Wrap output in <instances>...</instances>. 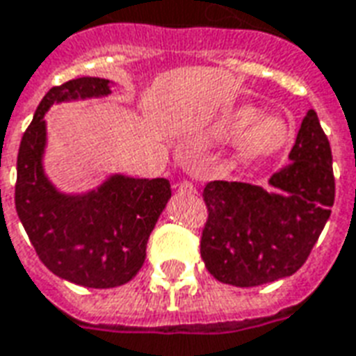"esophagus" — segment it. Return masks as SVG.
Here are the masks:
<instances>
[{
  "label": "esophagus",
  "instance_id": "obj_1",
  "mask_svg": "<svg viewBox=\"0 0 356 356\" xmlns=\"http://www.w3.org/2000/svg\"><path fill=\"white\" fill-rule=\"evenodd\" d=\"M179 188H181V191H185V193H194V191H196V186H194L191 181H183V183L179 185Z\"/></svg>",
  "mask_w": 356,
  "mask_h": 356
}]
</instances>
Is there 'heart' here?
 <instances>
[{"instance_id": "b5f03b06", "label": "heart", "mask_w": 356, "mask_h": 356, "mask_svg": "<svg viewBox=\"0 0 356 356\" xmlns=\"http://www.w3.org/2000/svg\"><path fill=\"white\" fill-rule=\"evenodd\" d=\"M236 140L232 156L240 163H255L278 156L293 139L291 125L282 118H263L261 110L238 106L225 112L211 125V137L219 143Z\"/></svg>"}]
</instances>
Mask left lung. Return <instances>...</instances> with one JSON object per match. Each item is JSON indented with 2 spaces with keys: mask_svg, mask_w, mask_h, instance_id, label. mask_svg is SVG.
Wrapping results in <instances>:
<instances>
[{
  "mask_svg": "<svg viewBox=\"0 0 356 356\" xmlns=\"http://www.w3.org/2000/svg\"><path fill=\"white\" fill-rule=\"evenodd\" d=\"M263 186L211 181L200 254L209 275L236 288L291 276L307 261L336 196L332 150L314 110L301 122L290 163Z\"/></svg>",
  "mask_w": 356,
  "mask_h": 356,
  "instance_id": "left-lung-1",
  "label": "left lung"
}]
</instances>
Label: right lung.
<instances>
[{
    "mask_svg": "<svg viewBox=\"0 0 356 356\" xmlns=\"http://www.w3.org/2000/svg\"><path fill=\"white\" fill-rule=\"evenodd\" d=\"M110 81L76 78L51 88L22 135L15 206L35 254L53 275L86 288H116L137 275L171 198L168 179L112 175L86 194H63L43 171L45 112L55 102L104 97Z\"/></svg>",
    "mask_w": 356,
    "mask_h": 356,
    "instance_id": "right-lung-1",
    "label": "right lung"
}]
</instances>
